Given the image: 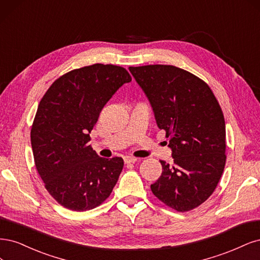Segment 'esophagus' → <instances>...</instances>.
Segmentation results:
<instances>
[{
  "label": "esophagus",
  "mask_w": 260,
  "mask_h": 260,
  "mask_svg": "<svg viewBox=\"0 0 260 260\" xmlns=\"http://www.w3.org/2000/svg\"><path fill=\"white\" fill-rule=\"evenodd\" d=\"M124 162H125V164L135 163V162H137V158L133 157V156H126V157H124Z\"/></svg>",
  "instance_id": "esophagus-1"
}]
</instances>
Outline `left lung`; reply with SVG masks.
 <instances>
[{
  "label": "left lung",
  "mask_w": 260,
  "mask_h": 260,
  "mask_svg": "<svg viewBox=\"0 0 260 260\" xmlns=\"http://www.w3.org/2000/svg\"><path fill=\"white\" fill-rule=\"evenodd\" d=\"M147 96L157 127L170 138L174 164L165 161L153 194L178 212L212 196L225 164V125L212 89L192 73L167 64L129 67Z\"/></svg>",
  "instance_id": "obj_1"
}]
</instances>
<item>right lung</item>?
Here are the masks:
<instances>
[{
  "instance_id": "1",
  "label": "right lung",
  "mask_w": 260,
  "mask_h": 260,
  "mask_svg": "<svg viewBox=\"0 0 260 260\" xmlns=\"http://www.w3.org/2000/svg\"><path fill=\"white\" fill-rule=\"evenodd\" d=\"M131 81L122 67L95 63L63 74L41 99L32 152L46 190L63 207L88 211L112 192L123 158L100 157L87 144L105 105Z\"/></svg>"
}]
</instances>
